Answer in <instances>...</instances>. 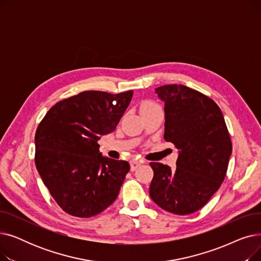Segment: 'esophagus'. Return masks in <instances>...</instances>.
Listing matches in <instances>:
<instances>
[{
  "label": "esophagus",
  "instance_id": "esophagus-1",
  "mask_svg": "<svg viewBox=\"0 0 261 261\" xmlns=\"http://www.w3.org/2000/svg\"><path fill=\"white\" fill-rule=\"evenodd\" d=\"M141 165H142V162H140V161H138V160H132V161L130 162V167H131V170H132V171L135 170L138 167H140Z\"/></svg>",
  "mask_w": 261,
  "mask_h": 261
}]
</instances>
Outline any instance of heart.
Returning <instances> with one entry per match:
<instances>
[{
    "label": "heart",
    "instance_id": "obj_1",
    "mask_svg": "<svg viewBox=\"0 0 261 261\" xmlns=\"http://www.w3.org/2000/svg\"><path fill=\"white\" fill-rule=\"evenodd\" d=\"M153 107H158V105L154 103L153 101H145V102L142 105V110L149 109V108H153Z\"/></svg>",
    "mask_w": 261,
    "mask_h": 261
}]
</instances>
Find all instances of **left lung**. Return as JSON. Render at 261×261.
Instances as JSON below:
<instances>
[{"label":"left lung","mask_w":261,"mask_h":261,"mask_svg":"<svg viewBox=\"0 0 261 261\" xmlns=\"http://www.w3.org/2000/svg\"><path fill=\"white\" fill-rule=\"evenodd\" d=\"M165 102L164 140L180 150L176 167L152 162L149 195L163 210L189 215L201 210L226 175L231 140L218 105L183 85L156 88Z\"/></svg>","instance_id":"1"}]
</instances>
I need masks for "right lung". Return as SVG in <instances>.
Here are the masks:
<instances>
[{
    "mask_svg": "<svg viewBox=\"0 0 261 261\" xmlns=\"http://www.w3.org/2000/svg\"><path fill=\"white\" fill-rule=\"evenodd\" d=\"M133 91H85L55 103L35 135V163L50 196L66 214L90 218L118 196L129 163L99 153L101 135L115 130Z\"/></svg>",
    "mask_w": 261,
    "mask_h": 261,
    "instance_id": "obj_1",
    "label": "right lung"
}]
</instances>
